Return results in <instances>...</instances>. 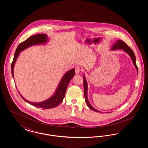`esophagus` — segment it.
Listing matches in <instances>:
<instances>
[{
    "label": "esophagus",
    "instance_id": "1",
    "mask_svg": "<svg viewBox=\"0 0 148 148\" xmlns=\"http://www.w3.org/2000/svg\"><path fill=\"white\" fill-rule=\"evenodd\" d=\"M75 73L76 74H78L79 73H80V69L79 66H77L75 68Z\"/></svg>",
    "mask_w": 148,
    "mask_h": 148
}]
</instances>
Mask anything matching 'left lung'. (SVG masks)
Wrapping results in <instances>:
<instances>
[{"instance_id":"left-lung-1","label":"left lung","mask_w":148,"mask_h":148,"mask_svg":"<svg viewBox=\"0 0 148 148\" xmlns=\"http://www.w3.org/2000/svg\"><path fill=\"white\" fill-rule=\"evenodd\" d=\"M123 50V51H124L131 58L133 63L134 64V66L135 67L137 73L138 74V68L136 66V58H135V56L134 54V53L132 50L131 49V48L128 47L127 44H125V42H124L123 41L121 40H118L115 42H114L113 44L112 48L110 50ZM83 79H84V94L85 99V102L87 104L88 106L92 110L97 112H101L100 111H99L98 110H97L96 109H95L93 106H92V105L90 104L88 98V83H87V81L86 80V78L85 77L84 73H83Z\"/></svg>"}]
</instances>
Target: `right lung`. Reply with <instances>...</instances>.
<instances>
[{
    "label": "right lung",
    "mask_w": 148,
    "mask_h": 148,
    "mask_svg": "<svg viewBox=\"0 0 148 148\" xmlns=\"http://www.w3.org/2000/svg\"><path fill=\"white\" fill-rule=\"evenodd\" d=\"M48 36L45 34H39L36 35H33L28 38L24 42H21L18 47H17L14 54V59L11 65V71L12 77L14 78V68L16 60L18 56L20 54V53L24 50L26 49L29 47L35 45H41V44H46L48 42ZM75 74V69L73 68L70 71L66 72L62 78L61 79L59 84L56 88V90L52 96L49 98L39 103L32 102L27 100L21 96V93L18 91L21 98L26 102L32 106H34L36 107L43 108V109H50L56 107L58 106L63 100L65 95L66 90L69 84V82L71 79L73 77Z\"/></svg>",
    "instance_id": "1"
}]
</instances>
